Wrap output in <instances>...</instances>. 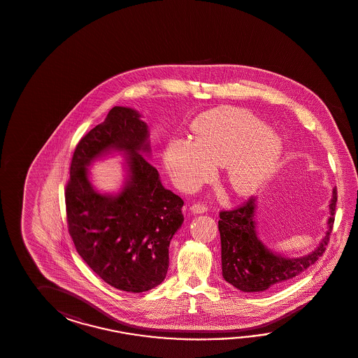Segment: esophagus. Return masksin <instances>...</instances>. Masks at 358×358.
Here are the masks:
<instances>
[{"instance_id":"34e87169","label":"esophagus","mask_w":358,"mask_h":358,"mask_svg":"<svg viewBox=\"0 0 358 358\" xmlns=\"http://www.w3.org/2000/svg\"><path fill=\"white\" fill-rule=\"evenodd\" d=\"M191 211L193 214H203L208 211V208L201 203H194V205H192Z\"/></svg>"}]
</instances>
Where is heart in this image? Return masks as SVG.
Masks as SVG:
<instances>
[{
	"mask_svg": "<svg viewBox=\"0 0 358 358\" xmlns=\"http://www.w3.org/2000/svg\"><path fill=\"white\" fill-rule=\"evenodd\" d=\"M194 142L174 139L165 150V166L174 183L191 191L208 180L215 165L227 166V180L238 196L254 194L273 171L282 141L243 109L210 110L193 124Z\"/></svg>",
	"mask_w": 358,
	"mask_h": 358,
	"instance_id": "1",
	"label": "heart"
}]
</instances>
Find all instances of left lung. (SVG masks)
<instances>
[{
	"label": "left lung",
	"mask_w": 358,
	"mask_h": 358,
	"mask_svg": "<svg viewBox=\"0 0 358 358\" xmlns=\"http://www.w3.org/2000/svg\"><path fill=\"white\" fill-rule=\"evenodd\" d=\"M338 193L333 189L327 232L310 254L286 258L272 252L259 240L255 223L257 199L251 197L242 206L220 211L219 232L222 241V271L227 282L243 292L275 290L313 266L326 250L335 220Z\"/></svg>",
	"instance_id": "left-lung-1"
}]
</instances>
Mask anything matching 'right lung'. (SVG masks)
I'll use <instances>...</instances> for the list:
<instances>
[{"label": "right lung", "mask_w": 358, "mask_h": 358, "mask_svg": "<svg viewBox=\"0 0 358 358\" xmlns=\"http://www.w3.org/2000/svg\"><path fill=\"white\" fill-rule=\"evenodd\" d=\"M135 109L113 107L76 147L66 187L68 231L85 263L118 290L158 286L169 269V246L182 227L183 200L166 189L150 155L148 126ZM112 150L126 155V185L117 195L96 192L87 166Z\"/></svg>", "instance_id": "1"}]
</instances>
